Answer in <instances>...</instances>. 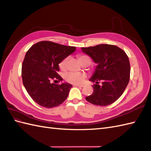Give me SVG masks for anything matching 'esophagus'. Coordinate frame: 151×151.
<instances>
[{
	"instance_id": "34e87169",
	"label": "esophagus",
	"mask_w": 151,
	"mask_h": 151,
	"mask_svg": "<svg viewBox=\"0 0 151 151\" xmlns=\"http://www.w3.org/2000/svg\"><path fill=\"white\" fill-rule=\"evenodd\" d=\"M74 86H75V87H81V88H83L84 86L83 85H79V84H74Z\"/></svg>"
}]
</instances>
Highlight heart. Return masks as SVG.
<instances>
[{
	"label": "heart",
	"instance_id": "b5f03b06",
	"mask_svg": "<svg viewBox=\"0 0 151 151\" xmlns=\"http://www.w3.org/2000/svg\"><path fill=\"white\" fill-rule=\"evenodd\" d=\"M78 60L80 62L81 64L84 63H88L89 65L91 60V58L87 55H81L78 56ZM68 60V57L63 58V60L59 63V67L61 70H64L66 68V64ZM86 74L83 72H68L65 75V79L67 82L72 84H80L84 82L86 78Z\"/></svg>",
	"mask_w": 151,
	"mask_h": 151
}]
</instances>
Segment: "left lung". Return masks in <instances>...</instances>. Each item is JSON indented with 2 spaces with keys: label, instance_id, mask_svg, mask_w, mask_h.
<instances>
[{
  "label": "left lung",
  "instance_id": "8db88e82",
  "mask_svg": "<svg viewBox=\"0 0 151 151\" xmlns=\"http://www.w3.org/2000/svg\"><path fill=\"white\" fill-rule=\"evenodd\" d=\"M97 66L89 81L95 83L93 94L86 97L98 106H108L119 98L129 84L130 74L129 59L123 50L115 45L101 44L81 48ZM99 81L102 84L99 85Z\"/></svg>",
  "mask_w": 151,
  "mask_h": 151
}]
</instances>
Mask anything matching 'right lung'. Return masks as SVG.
<instances>
[{
	"label": "right lung",
	"mask_w": 151,
	"mask_h": 151,
	"mask_svg": "<svg viewBox=\"0 0 151 151\" xmlns=\"http://www.w3.org/2000/svg\"><path fill=\"white\" fill-rule=\"evenodd\" d=\"M75 47L48 41L33 45L26 52L22 65V83L31 98L40 106L53 108L67 99L72 84L52 83L63 79L58 75V64L76 51Z\"/></svg>",
	"instance_id": "1"
}]
</instances>
